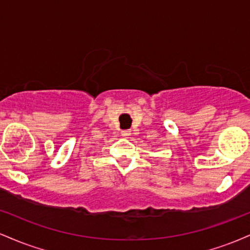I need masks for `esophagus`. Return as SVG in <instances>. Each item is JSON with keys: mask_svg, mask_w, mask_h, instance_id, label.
Listing matches in <instances>:
<instances>
[{"mask_svg": "<svg viewBox=\"0 0 250 250\" xmlns=\"http://www.w3.org/2000/svg\"><path fill=\"white\" fill-rule=\"evenodd\" d=\"M130 134H131L130 130H122L121 131V135L123 137H129L130 136Z\"/></svg>", "mask_w": 250, "mask_h": 250, "instance_id": "obj_1", "label": "esophagus"}]
</instances>
